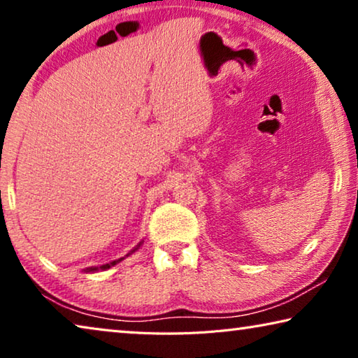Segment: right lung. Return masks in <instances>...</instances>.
I'll use <instances>...</instances> for the list:
<instances>
[{"mask_svg":"<svg viewBox=\"0 0 358 358\" xmlns=\"http://www.w3.org/2000/svg\"><path fill=\"white\" fill-rule=\"evenodd\" d=\"M142 243H143V241H141V243H138V245L134 248V250H131L128 254H126L124 257H120V259H117V260H113V262H110V264H104V265H99V266H88V268H85L83 271H85V273H90V271H104V270H107V268H110V266L117 265L118 262H121V260H124L126 257L131 256L132 252H136V251L138 250V248H141V245H142Z\"/></svg>","mask_w":358,"mask_h":358,"instance_id":"right-lung-1","label":"right lung"}]
</instances>
